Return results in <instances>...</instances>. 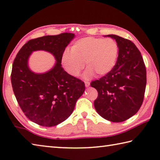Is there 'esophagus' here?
I'll list each match as a JSON object with an SVG mask.
<instances>
[{
    "instance_id": "1",
    "label": "esophagus",
    "mask_w": 160,
    "mask_h": 160,
    "mask_svg": "<svg viewBox=\"0 0 160 160\" xmlns=\"http://www.w3.org/2000/svg\"><path fill=\"white\" fill-rule=\"evenodd\" d=\"M85 87L86 88H88V87L90 85V83L88 81H85Z\"/></svg>"
}]
</instances>
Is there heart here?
Wrapping results in <instances>:
<instances>
[{
    "instance_id": "heart-1",
    "label": "heart",
    "mask_w": 160,
    "mask_h": 160,
    "mask_svg": "<svg viewBox=\"0 0 160 160\" xmlns=\"http://www.w3.org/2000/svg\"><path fill=\"white\" fill-rule=\"evenodd\" d=\"M119 45L115 40L103 38L86 37L78 40L71 46V51L65 50L61 62L69 75L78 77L85 67L87 79L94 74L104 76L111 71L117 62Z\"/></svg>"
}]
</instances>
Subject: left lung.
Here are the masks:
<instances>
[{"mask_svg":"<svg viewBox=\"0 0 160 160\" xmlns=\"http://www.w3.org/2000/svg\"><path fill=\"white\" fill-rule=\"evenodd\" d=\"M119 45L115 67L108 74L90 83L98 92L94 105L101 117L121 122L132 117L143 103L146 68L140 51L131 40L108 35Z\"/></svg>","mask_w":160,"mask_h":160,"instance_id":"left-lung-1","label":"left lung"}]
</instances>
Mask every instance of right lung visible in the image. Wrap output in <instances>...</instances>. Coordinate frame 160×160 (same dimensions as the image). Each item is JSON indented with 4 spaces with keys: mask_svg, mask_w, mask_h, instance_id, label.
<instances>
[{
    "mask_svg": "<svg viewBox=\"0 0 160 160\" xmlns=\"http://www.w3.org/2000/svg\"><path fill=\"white\" fill-rule=\"evenodd\" d=\"M74 36L63 33L28 40L13 62L11 82L14 94L24 115L39 125L53 127L66 120L85 89L84 82L69 75L61 64L63 52ZM36 50L47 51L55 56L57 62L50 72L37 74L28 68V57Z\"/></svg>",
    "mask_w": 160,
    "mask_h": 160,
    "instance_id": "1",
    "label": "right lung"
}]
</instances>
